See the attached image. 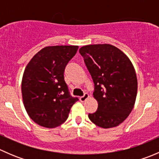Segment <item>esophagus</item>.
<instances>
[{"label":"esophagus","mask_w":159,"mask_h":159,"mask_svg":"<svg viewBox=\"0 0 159 159\" xmlns=\"http://www.w3.org/2000/svg\"><path fill=\"white\" fill-rule=\"evenodd\" d=\"M89 98V94H88V93H84V95L81 96V97H80V101L81 102H84V101L86 100V99H88Z\"/></svg>","instance_id":"34e87169"}]
</instances>
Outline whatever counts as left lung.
Instances as JSON below:
<instances>
[{
  "instance_id": "obj_1",
  "label": "left lung",
  "mask_w": 159,
  "mask_h": 159,
  "mask_svg": "<svg viewBox=\"0 0 159 159\" xmlns=\"http://www.w3.org/2000/svg\"><path fill=\"white\" fill-rule=\"evenodd\" d=\"M94 84L98 103L89 119L103 129L116 127L127 118L137 95L135 70L129 57L111 44L83 46L79 50Z\"/></svg>"
}]
</instances>
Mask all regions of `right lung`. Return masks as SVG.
Here are the masks:
<instances>
[{"mask_svg":"<svg viewBox=\"0 0 159 159\" xmlns=\"http://www.w3.org/2000/svg\"><path fill=\"white\" fill-rule=\"evenodd\" d=\"M78 46H49L37 53L24 72L21 92L30 118L45 128L63 124L78 98L70 95L64 72Z\"/></svg>","mask_w":159,"mask_h":159,"instance_id":"right-lung-1","label":"right lung"}]
</instances>
